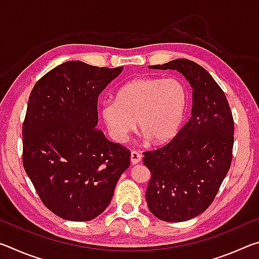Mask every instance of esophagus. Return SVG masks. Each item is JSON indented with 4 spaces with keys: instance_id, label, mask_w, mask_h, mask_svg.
I'll return each instance as SVG.
<instances>
[{
    "instance_id": "esophagus-1",
    "label": "esophagus",
    "mask_w": 259,
    "mask_h": 259,
    "mask_svg": "<svg viewBox=\"0 0 259 259\" xmlns=\"http://www.w3.org/2000/svg\"><path fill=\"white\" fill-rule=\"evenodd\" d=\"M130 159H131V163L136 164V163H138V162H140V160H142V154H140L139 152L134 150V151H131Z\"/></svg>"
}]
</instances>
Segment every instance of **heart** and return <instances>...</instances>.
I'll return each mask as SVG.
<instances>
[{
	"mask_svg": "<svg viewBox=\"0 0 259 259\" xmlns=\"http://www.w3.org/2000/svg\"><path fill=\"white\" fill-rule=\"evenodd\" d=\"M188 102V90L176 77H139L120 88L115 100L102 105L108 134L117 143L128 142L136 130L153 142L172 139L181 129Z\"/></svg>",
	"mask_w": 259,
	"mask_h": 259,
	"instance_id": "1",
	"label": "heart"
}]
</instances>
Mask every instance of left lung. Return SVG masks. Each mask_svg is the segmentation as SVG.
Masks as SVG:
<instances>
[{
  "label": "left lung",
  "mask_w": 259,
  "mask_h": 259,
  "mask_svg": "<svg viewBox=\"0 0 259 259\" xmlns=\"http://www.w3.org/2000/svg\"><path fill=\"white\" fill-rule=\"evenodd\" d=\"M155 69H177L193 88L192 116L157 150L144 152L151 172L146 201L164 222H185L216 198L233 156L234 121L229 102L212 76L194 61L176 59Z\"/></svg>",
  "instance_id": "1"
}]
</instances>
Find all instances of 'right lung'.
<instances>
[{"label":"right lung","instance_id":"1","mask_svg":"<svg viewBox=\"0 0 259 259\" xmlns=\"http://www.w3.org/2000/svg\"><path fill=\"white\" fill-rule=\"evenodd\" d=\"M122 67L72 60L35 83L23 123V164L43 204L67 221L99 216L129 168L130 151L105 137L98 96Z\"/></svg>","mask_w":259,"mask_h":259}]
</instances>
